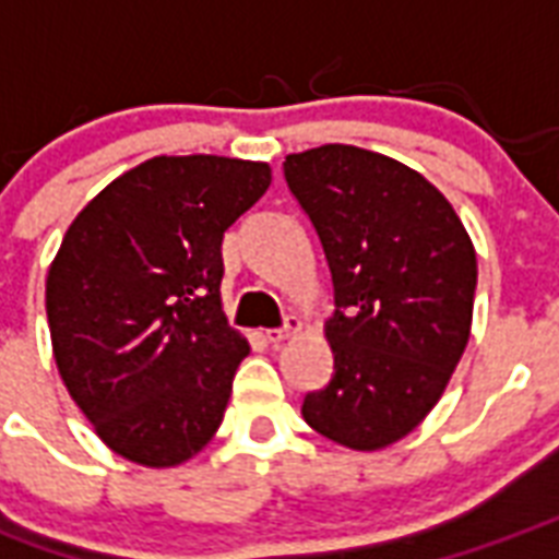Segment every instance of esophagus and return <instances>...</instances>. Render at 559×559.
<instances>
[{
  "label": "esophagus",
  "mask_w": 559,
  "mask_h": 559,
  "mask_svg": "<svg viewBox=\"0 0 559 559\" xmlns=\"http://www.w3.org/2000/svg\"><path fill=\"white\" fill-rule=\"evenodd\" d=\"M296 332H301V320L290 313V317L284 320V325H281V329H269L266 341L269 343H281V341H287V337H290V334H296Z\"/></svg>",
  "instance_id": "34e87169"
}]
</instances>
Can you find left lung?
I'll list each match as a JSON object with an SVG mask.
<instances>
[{"label": "left lung", "instance_id": "left-lung-1", "mask_svg": "<svg viewBox=\"0 0 559 559\" xmlns=\"http://www.w3.org/2000/svg\"><path fill=\"white\" fill-rule=\"evenodd\" d=\"M284 177L334 284V373L301 417L349 450L394 444L432 412L471 337L477 254L427 177L382 153L322 144Z\"/></svg>", "mask_w": 559, "mask_h": 559}]
</instances>
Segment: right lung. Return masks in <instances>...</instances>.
<instances>
[{
  "label": "right lung",
  "instance_id": "add662e5",
  "mask_svg": "<svg viewBox=\"0 0 559 559\" xmlns=\"http://www.w3.org/2000/svg\"><path fill=\"white\" fill-rule=\"evenodd\" d=\"M266 163L153 156L73 218L47 275L52 355L118 456L171 468L216 436L248 343L222 313V239Z\"/></svg>",
  "mask_w": 559,
  "mask_h": 559
}]
</instances>
